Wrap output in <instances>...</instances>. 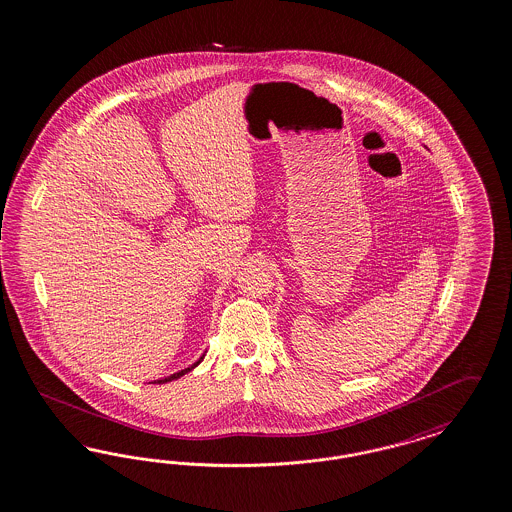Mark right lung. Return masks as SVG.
<instances>
[{
  "label": "right lung",
  "instance_id": "obj_1",
  "mask_svg": "<svg viewBox=\"0 0 512 512\" xmlns=\"http://www.w3.org/2000/svg\"><path fill=\"white\" fill-rule=\"evenodd\" d=\"M200 361H202V357H200L199 361H195L191 367H187V369H183V371H179V373H174V375H170V377L160 378V380H155L153 384H164V382H170V380H176V378L183 377L185 373H189V371H193L197 365H199Z\"/></svg>",
  "mask_w": 512,
  "mask_h": 512
}]
</instances>
